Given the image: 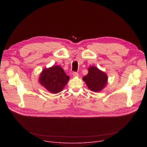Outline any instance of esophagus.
Segmentation results:
<instances>
[{"label":"esophagus","instance_id":"esophagus-1","mask_svg":"<svg viewBox=\"0 0 147 147\" xmlns=\"http://www.w3.org/2000/svg\"><path fill=\"white\" fill-rule=\"evenodd\" d=\"M73 76H74V77H77L78 76V73H77V72H73Z\"/></svg>","mask_w":147,"mask_h":147}]
</instances>
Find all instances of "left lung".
<instances>
[{
	"label": "left lung",
	"instance_id": "left-lung-1",
	"mask_svg": "<svg viewBox=\"0 0 147 147\" xmlns=\"http://www.w3.org/2000/svg\"><path fill=\"white\" fill-rule=\"evenodd\" d=\"M88 73L83 77L88 88L94 92H99L107 86L108 76L105 73L99 70L95 66L88 69Z\"/></svg>",
	"mask_w": 147,
	"mask_h": 147
}]
</instances>
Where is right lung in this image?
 <instances>
[{"mask_svg":"<svg viewBox=\"0 0 147 147\" xmlns=\"http://www.w3.org/2000/svg\"><path fill=\"white\" fill-rule=\"evenodd\" d=\"M69 78V76L66 75L60 66H53L42 70L39 82L49 92L57 94L63 90Z\"/></svg>","mask_w":147,"mask_h":147,"instance_id":"1","label":"right lung"}]
</instances>
